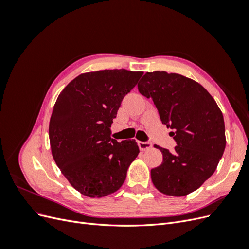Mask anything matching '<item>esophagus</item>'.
<instances>
[{
  "label": "esophagus",
  "mask_w": 249,
  "mask_h": 249,
  "mask_svg": "<svg viewBox=\"0 0 249 249\" xmlns=\"http://www.w3.org/2000/svg\"><path fill=\"white\" fill-rule=\"evenodd\" d=\"M138 146L141 150H146L152 147V143L148 141H138Z\"/></svg>",
  "instance_id": "34e87169"
}]
</instances>
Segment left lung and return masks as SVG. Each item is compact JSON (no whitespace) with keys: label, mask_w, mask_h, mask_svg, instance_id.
<instances>
[{"label":"left lung","mask_w":249,"mask_h":249,"mask_svg":"<svg viewBox=\"0 0 249 249\" xmlns=\"http://www.w3.org/2000/svg\"><path fill=\"white\" fill-rule=\"evenodd\" d=\"M139 92L153 99L160 118L175 130V152L155 145L163 155L160 166L150 170L153 184L169 196H185L215 172L227 140L222 112L199 83L178 73L146 72Z\"/></svg>","instance_id":"left-lung-1"}]
</instances>
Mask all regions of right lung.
I'll list each match as a JSON object with an SVG mask.
<instances>
[{
	"instance_id": "right-lung-1",
	"label": "right lung",
	"mask_w": 249,
	"mask_h": 249,
	"mask_svg": "<svg viewBox=\"0 0 249 249\" xmlns=\"http://www.w3.org/2000/svg\"><path fill=\"white\" fill-rule=\"evenodd\" d=\"M142 74L126 70L82 73L58 96L49 126L52 155L71 185L85 196L117 191L139 154L136 140L117 142L110 127Z\"/></svg>"
}]
</instances>
